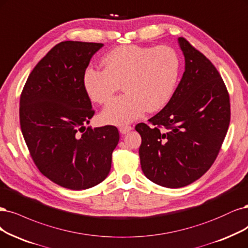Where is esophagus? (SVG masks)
Returning <instances> with one entry per match:
<instances>
[{
  "label": "esophagus",
  "mask_w": 248,
  "mask_h": 248,
  "mask_svg": "<svg viewBox=\"0 0 248 248\" xmlns=\"http://www.w3.org/2000/svg\"><path fill=\"white\" fill-rule=\"evenodd\" d=\"M131 130H132V127L129 125H124V126H121L120 128H119V131H120L122 134H126Z\"/></svg>",
  "instance_id": "1"
}]
</instances>
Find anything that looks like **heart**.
<instances>
[{"label": "heart", "mask_w": 248, "mask_h": 248, "mask_svg": "<svg viewBox=\"0 0 248 248\" xmlns=\"http://www.w3.org/2000/svg\"><path fill=\"white\" fill-rule=\"evenodd\" d=\"M101 63L104 70L89 66L83 75V86L90 99L105 105L120 89V84L125 91L101 113L105 123H130L146 110L162 109L172 97L179 58L171 47L119 46L108 51Z\"/></svg>", "instance_id": "b5f03b06"}]
</instances>
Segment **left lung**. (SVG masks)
Wrapping results in <instances>:
<instances>
[{
  "label": "left lung",
  "instance_id": "left-lung-1",
  "mask_svg": "<svg viewBox=\"0 0 248 248\" xmlns=\"http://www.w3.org/2000/svg\"><path fill=\"white\" fill-rule=\"evenodd\" d=\"M178 43L186 62L181 82L149 124L135 126L144 175L171 189L194 183L211 167L231 118L229 92L216 66L185 38Z\"/></svg>",
  "mask_w": 248,
  "mask_h": 248
}]
</instances>
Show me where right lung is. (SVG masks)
Masks as SVG:
<instances>
[{"mask_svg":"<svg viewBox=\"0 0 248 248\" xmlns=\"http://www.w3.org/2000/svg\"><path fill=\"white\" fill-rule=\"evenodd\" d=\"M102 46L59 43L33 67L20 95V128L33 163L65 189L85 190L104 181L120 139L113 125L85 127L95 112L83 75Z\"/></svg>","mask_w":248,"mask_h":248,"instance_id":"add662e5","label":"right lung"}]
</instances>
